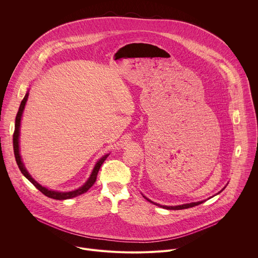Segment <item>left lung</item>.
<instances>
[{"label":"left lung","mask_w":258,"mask_h":258,"mask_svg":"<svg viewBox=\"0 0 258 258\" xmlns=\"http://www.w3.org/2000/svg\"><path fill=\"white\" fill-rule=\"evenodd\" d=\"M225 189V188H224ZM223 189V190H224ZM222 190V191H223ZM220 191V192H222ZM146 198V197H145ZM147 199V198H146ZM148 200L149 202H152L151 200H149V199H147ZM204 201H199V202H194V203H188V204H182V205H178V206H162V205H160V204H156V203H154V202H152L153 204H156L157 206H160V207H162V208H165V209H169V210H179V209H186V208H190V207H194V206H197V205H199V204H201V203H203Z\"/></svg>","instance_id":"obj_1"}]
</instances>
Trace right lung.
Here are the masks:
<instances>
[{"label": "right lung", "mask_w": 258, "mask_h": 258, "mask_svg": "<svg viewBox=\"0 0 258 258\" xmlns=\"http://www.w3.org/2000/svg\"><path fill=\"white\" fill-rule=\"evenodd\" d=\"M27 98H28V93L25 94L23 100L21 101V104H20V107H19V110L17 112V115H16V119H15V128H14V134H13V149H14V155H15V159H16V162H17V165L20 169V171L22 172V174L32 183V185L38 189L39 191H41L45 196L49 197V198H52V199H56V200H64V199H70V198H73V197H77L79 195H82L84 193H86L93 185L95 183L96 179H97V175H98V172H99V169L101 167V165L103 164V162L105 161V159L108 157V155H105L103 156L98 162L97 164L95 165L94 167V170L90 176V178L88 179V181L85 183L84 186H82L81 188L75 190V191H71V192H56V191H51V190H48L46 189L45 187H42L40 183L36 182L31 176L30 174L27 172L26 168L24 167L23 163H22V160H21V157H20V154H19V127H20V120H21V116H22V112H23V109H24V106H25V103L27 101Z\"/></svg>", "instance_id": "right-lung-1"}]
</instances>
